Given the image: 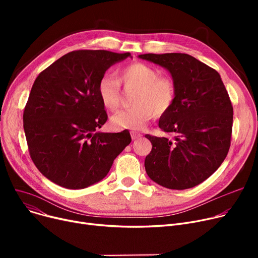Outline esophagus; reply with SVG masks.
<instances>
[{
	"instance_id": "obj_1",
	"label": "esophagus",
	"mask_w": 258,
	"mask_h": 258,
	"mask_svg": "<svg viewBox=\"0 0 258 258\" xmlns=\"http://www.w3.org/2000/svg\"><path fill=\"white\" fill-rule=\"evenodd\" d=\"M131 137L133 140H136V139H139L140 137H142V134H140L139 132H136V131H132L131 132Z\"/></svg>"
}]
</instances>
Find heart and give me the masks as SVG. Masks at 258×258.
<instances>
[{"instance_id": "heart-1", "label": "heart", "mask_w": 258, "mask_h": 258, "mask_svg": "<svg viewBox=\"0 0 258 258\" xmlns=\"http://www.w3.org/2000/svg\"><path fill=\"white\" fill-rule=\"evenodd\" d=\"M135 89L133 104L127 110L117 112L111 117V123L117 128L141 130L154 116L161 117L172 107L177 89L171 77L160 75L155 68L143 62H132L119 71L118 79L104 74L100 77L97 92L102 104L110 111L120 105L121 85Z\"/></svg>"}]
</instances>
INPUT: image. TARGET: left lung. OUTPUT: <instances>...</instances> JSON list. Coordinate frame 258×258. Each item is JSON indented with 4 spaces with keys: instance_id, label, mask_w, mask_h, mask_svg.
Returning a JSON list of instances; mask_svg holds the SVG:
<instances>
[{
    "instance_id": "obj_1",
    "label": "left lung",
    "mask_w": 258,
    "mask_h": 258,
    "mask_svg": "<svg viewBox=\"0 0 258 258\" xmlns=\"http://www.w3.org/2000/svg\"><path fill=\"white\" fill-rule=\"evenodd\" d=\"M140 58L166 68L177 89L170 111L159 127L172 137L146 134L152 152L146 173L169 189L191 188L218 169L231 144L233 106L220 74L185 53L141 54Z\"/></svg>"
}]
</instances>
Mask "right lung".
<instances>
[{
  "instance_id": "obj_1",
  "label": "right lung",
  "mask_w": 258,
  "mask_h": 258,
  "mask_svg": "<svg viewBox=\"0 0 258 258\" xmlns=\"http://www.w3.org/2000/svg\"><path fill=\"white\" fill-rule=\"evenodd\" d=\"M130 55L76 50L36 77L24 108V131L34 165L53 183L81 189L99 182L131 143L127 130L97 132L107 120L98 81L112 64Z\"/></svg>"
}]
</instances>
